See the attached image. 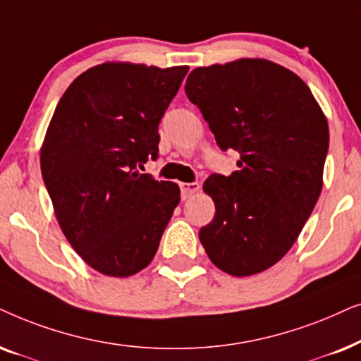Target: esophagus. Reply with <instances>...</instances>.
Instances as JSON below:
<instances>
[{"label": "esophagus", "instance_id": "obj_1", "mask_svg": "<svg viewBox=\"0 0 361 361\" xmlns=\"http://www.w3.org/2000/svg\"><path fill=\"white\" fill-rule=\"evenodd\" d=\"M180 190H181V198L186 200V198H190V196L198 193L200 185L198 183H180Z\"/></svg>", "mask_w": 361, "mask_h": 361}]
</instances>
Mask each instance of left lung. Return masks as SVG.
<instances>
[{
	"mask_svg": "<svg viewBox=\"0 0 361 361\" xmlns=\"http://www.w3.org/2000/svg\"><path fill=\"white\" fill-rule=\"evenodd\" d=\"M185 90L221 150L241 153L239 170L204 181L216 213L200 241L223 272L254 276L286 256L315 208L326 117L299 75L259 57L196 67Z\"/></svg>",
	"mask_w": 361,
	"mask_h": 361,
	"instance_id": "left-lung-1",
	"label": "left lung"
}]
</instances>
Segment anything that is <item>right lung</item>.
<instances>
[{
  "instance_id": "1",
  "label": "right lung",
  "mask_w": 361,
  "mask_h": 361,
  "mask_svg": "<svg viewBox=\"0 0 361 361\" xmlns=\"http://www.w3.org/2000/svg\"><path fill=\"white\" fill-rule=\"evenodd\" d=\"M188 66L104 62L75 77L41 147L42 180L74 251L109 277H130L155 257L180 203L173 181L138 168L158 155V123Z\"/></svg>"
}]
</instances>
